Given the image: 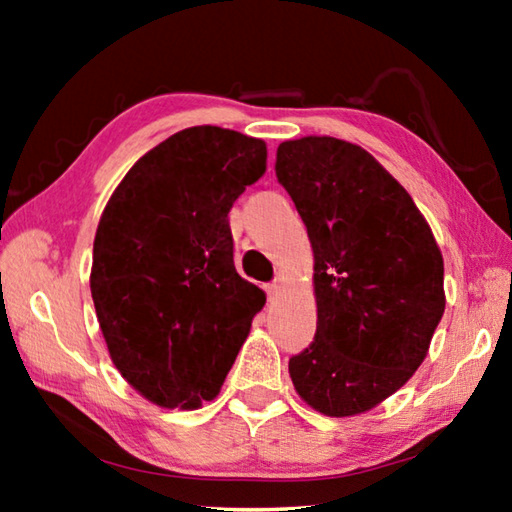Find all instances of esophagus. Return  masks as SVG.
<instances>
[{"label": "esophagus", "instance_id": "1", "mask_svg": "<svg viewBox=\"0 0 512 512\" xmlns=\"http://www.w3.org/2000/svg\"><path fill=\"white\" fill-rule=\"evenodd\" d=\"M282 291V282H271V284H266V293H268V298H277V293H280Z\"/></svg>", "mask_w": 512, "mask_h": 512}]
</instances>
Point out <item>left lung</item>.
I'll return each mask as SVG.
<instances>
[{
  "label": "left lung",
  "instance_id": "obj_1",
  "mask_svg": "<svg viewBox=\"0 0 512 512\" xmlns=\"http://www.w3.org/2000/svg\"><path fill=\"white\" fill-rule=\"evenodd\" d=\"M275 173L314 250L316 336L289 359L296 393L329 418L375 409L413 377L445 311V266L409 192L361 146L300 137Z\"/></svg>",
  "mask_w": 512,
  "mask_h": 512
}]
</instances>
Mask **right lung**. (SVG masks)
I'll list each match as a JSON object with an SVG mask.
<instances>
[{
	"label": "right lung",
	"mask_w": 512,
	"mask_h": 512,
	"mask_svg": "<svg viewBox=\"0 0 512 512\" xmlns=\"http://www.w3.org/2000/svg\"><path fill=\"white\" fill-rule=\"evenodd\" d=\"M266 171V144L194 126L137 160L101 214L90 291L110 359L164 409L219 395L266 293L232 262V203Z\"/></svg>",
	"instance_id": "1"
}]
</instances>
